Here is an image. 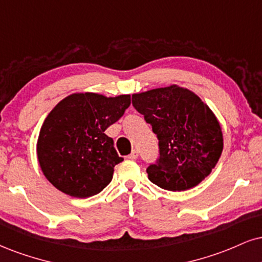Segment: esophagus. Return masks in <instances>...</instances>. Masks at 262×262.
Here are the masks:
<instances>
[{
	"label": "esophagus",
	"instance_id": "esophagus-1",
	"mask_svg": "<svg viewBox=\"0 0 262 262\" xmlns=\"http://www.w3.org/2000/svg\"><path fill=\"white\" fill-rule=\"evenodd\" d=\"M128 159H129V160H137V159H138V151H137V150L132 151V152L129 154Z\"/></svg>",
	"mask_w": 262,
	"mask_h": 262
}]
</instances>
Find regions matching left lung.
<instances>
[{
	"instance_id": "8db88e82",
	"label": "left lung",
	"mask_w": 262,
	"mask_h": 262,
	"mask_svg": "<svg viewBox=\"0 0 262 262\" xmlns=\"http://www.w3.org/2000/svg\"><path fill=\"white\" fill-rule=\"evenodd\" d=\"M132 102L159 139V159L146 169L150 181L171 191L204 181L223 150L221 127L209 106L177 85L134 94Z\"/></svg>"
}]
</instances>
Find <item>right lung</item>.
<instances>
[{"mask_svg": "<svg viewBox=\"0 0 262 262\" xmlns=\"http://www.w3.org/2000/svg\"><path fill=\"white\" fill-rule=\"evenodd\" d=\"M130 105V96L73 94L49 113L37 139V159L45 177L62 193L89 198L112 181L123 161L105 130Z\"/></svg>", "mask_w": 262, "mask_h": 262, "instance_id": "obj_1", "label": "right lung"}]
</instances>
